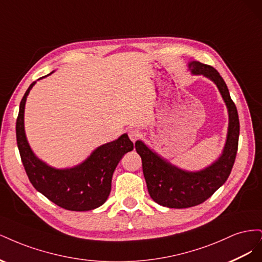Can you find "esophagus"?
Returning a JSON list of instances; mask_svg holds the SVG:
<instances>
[{
    "instance_id": "34e87169",
    "label": "esophagus",
    "mask_w": 262,
    "mask_h": 262,
    "mask_svg": "<svg viewBox=\"0 0 262 262\" xmlns=\"http://www.w3.org/2000/svg\"><path fill=\"white\" fill-rule=\"evenodd\" d=\"M128 134H129L130 140L133 142V143H136V141H137V140L139 139V137H140V132H139L138 130H136V129L129 130Z\"/></svg>"
}]
</instances>
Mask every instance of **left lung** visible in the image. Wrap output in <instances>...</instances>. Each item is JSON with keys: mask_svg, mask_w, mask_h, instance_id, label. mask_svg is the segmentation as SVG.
I'll return each mask as SVG.
<instances>
[{"mask_svg": "<svg viewBox=\"0 0 262 262\" xmlns=\"http://www.w3.org/2000/svg\"><path fill=\"white\" fill-rule=\"evenodd\" d=\"M188 70L193 75L208 77L216 85L227 108L228 128L220 157L208 167L198 171L178 168L150 149L144 142H136L150 198L163 207L173 209H186L200 204L224 185L233 168L239 138L238 114L220 73L214 68L198 61H190Z\"/></svg>", "mask_w": 262, "mask_h": 262, "instance_id": "obj_1", "label": "left lung"}]
</instances>
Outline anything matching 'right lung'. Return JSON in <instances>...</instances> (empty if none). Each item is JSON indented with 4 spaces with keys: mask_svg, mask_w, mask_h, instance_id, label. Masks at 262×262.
<instances>
[{
    "mask_svg": "<svg viewBox=\"0 0 262 262\" xmlns=\"http://www.w3.org/2000/svg\"><path fill=\"white\" fill-rule=\"evenodd\" d=\"M35 84L36 82L31 83L24 95L16 120L17 146L31 185L37 191L66 210L90 211L100 207L109 196L118 163L125 153L133 149V143L128 134L124 133L119 139L94 149L84 162L74 167L55 168L45 163L31 149L24 125L27 96Z\"/></svg>",
    "mask_w": 262,
    "mask_h": 262,
    "instance_id": "add662e5",
    "label": "right lung"
}]
</instances>
